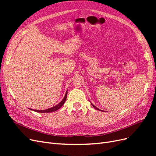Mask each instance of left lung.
Instances as JSON below:
<instances>
[{
    "mask_svg": "<svg viewBox=\"0 0 156 156\" xmlns=\"http://www.w3.org/2000/svg\"><path fill=\"white\" fill-rule=\"evenodd\" d=\"M91 104H92V106H93V107H94V108H96V109H97V110H98V111H101V110L100 109V108H97L96 107H95V106H94V105L92 104V103H91Z\"/></svg>",
    "mask_w": 156,
    "mask_h": 156,
    "instance_id": "left-lung-1",
    "label": "left lung"
}]
</instances>
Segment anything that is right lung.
<instances>
[{
	"label": "right lung",
	"instance_id": "1",
	"mask_svg": "<svg viewBox=\"0 0 156 156\" xmlns=\"http://www.w3.org/2000/svg\"><path fill=\"white\" fill-rule=\"evenodd\" d=\"M67 93L68 92H66V95H65L64 99L62 100V101H61L60 103H58L57 105H56V106L53 107H51V108H48V109H45V110H41V111H40V110H33V109H31V110L36 111L37 112H54V111H57L58 109H59V108L64 105V103H65L66 100Z\"/></svg>",
	"mask_w": 156,
	"mask_h": 156
}]
</instances>
